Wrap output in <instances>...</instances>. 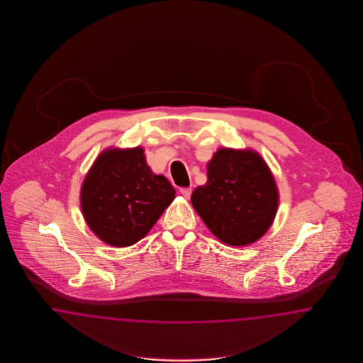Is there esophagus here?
<instances>
[{
  "instance_id": "1",
  "label": "esophagus",
  "mask_w": 363,
  "mask_h": 363,
  "mask_svg": "<svg viewBox=\"0 0 363 363\" xmlns=\"http://www.w3.org/2000/svg\"><path fill=\"white\" fill-rule=\"evenodd\" d=\"M179 191L185 198H190V196H191V187H182Z\"/></svg>"
}]
</instances>
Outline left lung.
I'll use <instances>...</instances> for the list:
<instances>
[{"label":"left lung","instance_id":"8db88e82","mask_svg":"<svg viewBox=\"0 0 363 363\" xmlns=\"http://www.w3.org/2000/svg\"><path fill=\"white\" fill-rule=\"evenodd\" d=\"M191 203L209 230L223 243L258 241L274 220L278 190L262 157L254 150L220 149L208 164V182Z\"/></svg>","mask_w":363,"mask_h":363}]
</instances>
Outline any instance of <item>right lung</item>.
Returning <instances> with one entry per match:
<instances>
[{
  "label": "right lung",
  "mask_w": 363,
  "mask_h": 363,
  "mask_svg": "<svg viewBox=\"0 0 363 363\" xmlns=\"http://www.w3.org/2000/svg\"><path fill=\"white\" fill-rule=\"evenodd\" d=\"M176 197L166 177L146 164L143 147L99 154L81 189V209L101 241L126 247L140 241Z\"/></svg>",
  "instance_id": "right-lung-1"
}]
</instances>
